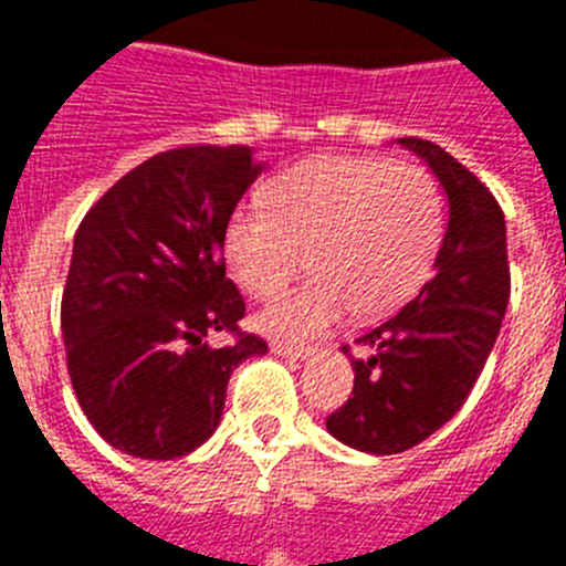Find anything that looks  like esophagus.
Here are the masks:
<instances>
[{"label":"esophagus","mask_w":566,"mask_h":566,"mask_svg":"<svg viewBox=\"0 0 566 566\" xmlns=\"http://www.w3.org/2000/svg\"><path fill=\"white\" fill-rule=\"evenodd\" d=\"M272 354H277V357H286V359H306V357H312L314 348H308V345H289V343H280V339H274Z\"/></svg>","instance_id":"1"}]
</instances>
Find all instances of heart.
<instances>
[{
  "label": "heart",
  "mask_w": 566,
  "mask_h": 566,
  "mask_svg": "<svg viewBox=\"0 0 566 566\" xmlns=\"http://www.w3.org/2000/svg\"><path fill=\"white\" fill-rule=\"evenodd\" d=\"M269 202L240 203L223 252L252 297L286 286L308 252L312 280L258 314L260 332L303 339L354 312H391L431 274L444 232V198L419 164L326 155L280 172Z\"/></svg>",
  "instance_id": "obj_1"
}]
</instances>
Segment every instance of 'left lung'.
<instances>
[{
    "label": "left lung",
    "mask_w": 566,
    "mask_h": 566,
    "mask_svg": "<svg viewBox=\"0 0 566 566\" xmlns=\"http://www.w3.org/2000/svg\"><path fill=\"white\" fill-rule=\"evenodd\" d=\"M419 155L448 198V229L433 277L402 312L357 339L354 391L326 419L334 439L354 451L391 457L439 431L476 385L510 300L504 212L476 175L422 138H399Z\"/></svg>",
    "instance_id": "left-lung-1"
}]
</instances>
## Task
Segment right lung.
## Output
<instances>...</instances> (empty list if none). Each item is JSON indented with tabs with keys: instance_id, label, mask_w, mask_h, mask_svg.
<instances>
[{
	"instance_id": "add662e5",
	"label": "right lung",
	"mask_w": 566,
	"mask_h": 566,
	"mask_svg": "<svg viewBox=\"0 0 566 566\" xmlns=\"http://www.w3.org/2000/svg\"><path fill=\"white\" fill-rule=\"evenodd\" d=\"M260 172L240 144L169 149L84 214L62 332L78 405L115 451L164 462L201 448L234 368L269 352L240 332L247 303L223 263L229 214ZM214 331L235 343L214 349Z\"/></svg>"
}]
</instances>
